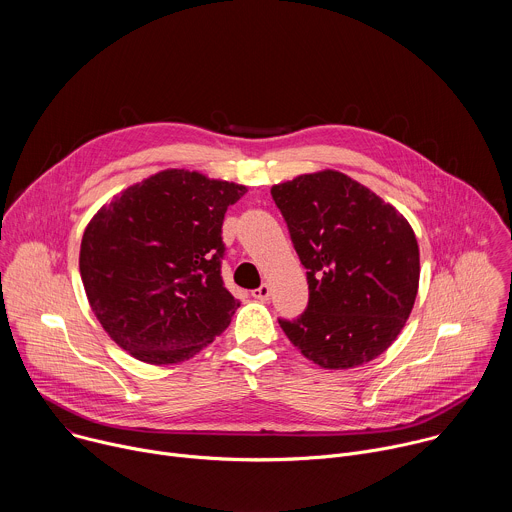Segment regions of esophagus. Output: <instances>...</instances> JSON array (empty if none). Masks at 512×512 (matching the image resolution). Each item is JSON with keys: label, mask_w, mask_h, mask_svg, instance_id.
<instances>
[{"label": "esophagus", "mask_w": 512, "mask_h": 512, "mask_svg": "<svg viewBox=\"0 0 512 512\" xmlns=\"http://www.w3.org/2000/svg\"><path fill=\"white\" fill-rule=\"evenodd\" d=\"M269 296H271V287H269L267 283H263L261 287L253 289V298H255V300H261V302H265V300H269Z\"/></svg>", "instance_id": "esophagus-1"}]
</instances>
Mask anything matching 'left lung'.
<instances>
[{
	"label": "left lung",
	"mask_w": 512,
	"mask_h": 512,
	"mask_svg": "<svg viewBox=\"0 0 512 512\" xmlns=\"http://www.w3.org/2000/svg\"><path fill=\"white\" fill-rule=\"evenodd\" d=\"M291 243L308 269V310L279 320L322 369L371 362L401 334L419 287V245L407 218L336 170L275 184Z\"/></svg>",
	"instance_id": "obj_1"
}]
</instances>
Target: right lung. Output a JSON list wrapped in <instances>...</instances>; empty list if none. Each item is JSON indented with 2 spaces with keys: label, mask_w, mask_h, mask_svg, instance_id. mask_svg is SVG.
<instances>
[{
  "label": "right lung",
  "mask_w": 512,
  "mask_h": 512,
  "mask_svg": "<svg viewBox=\"0 0 512 512\" xmlns=\"http://www.w3.org/2000/svg\"><path fill=\"white\" fill-rule=\"evenodd\" d=\"M247 186L162 170L103 204L81 241L87 300L133 358L176 364L208 346L241 306L223 285L225 212Z\"/></svg>",
  "instance_id": "right-lung-1"
}]
</instances>
